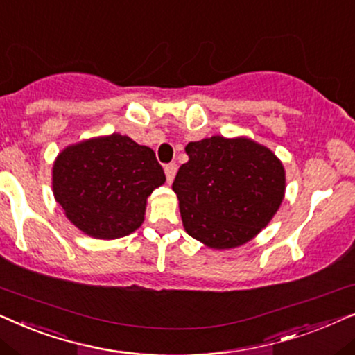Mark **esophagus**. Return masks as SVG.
<instances>
[{
	"label": "esophagus",
	"instance_id": "1",
	"mask_svg": "<svg viewBox=\"0 0 355 355\" xmlns=\"http://www.w3.org/2000/svg\"><path fill=\"white\" fill-rule=\"evenodd\" d=\"M175 173H177V164H167V165H165V177H167L168 183L173 182Z\"/></svg>",
	"mask_w": 355,
	"mask_h": 355
}]
</instances>
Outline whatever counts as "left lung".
<instances>
[{
	"label": "left lung",
	"mask_w": 355,
	"mask_h": 355,
	"mask_svg": "<svg viewBox=\"0 0 355 355\" xmlns=\"http://www.w3.org/2000/svg\"><path fill=\"white\" fill-rule=\"evenodd\" d=\"M173 191L185 230L216 250L253 239L279 209L286 173L279 159L252 139L222 136L188 143Z\"/></svg>",
	"instance_id": "obj_1"
}]
</instances>
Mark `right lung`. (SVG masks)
<instances>
[{"label":"right lung","mask_w":355,"mask_h":355,"mask_svg":"<svg viewBox=\"0 0 355 355\" xmlns=\"http://www.w3.org/2000/svg\"><path fill=\"white\" fill-rule=\"evenodd\" d=\"M165 182L148 146L113 133L83 141L53 165V193L66 217L96 239H120L144 220L146 200Z\"/></svg>","instance_id":"obj_1"}]
</instances>
